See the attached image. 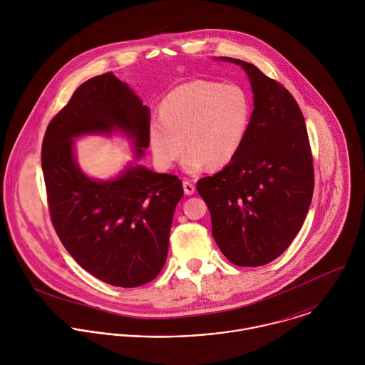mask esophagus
<instances>
[{"label": "esophagus", "mask_w": 365, "mask_h": 365, "mask_svg": "<svg viewBox=\"0 0 365 365\" xmlns=\"http://www.w3.org/2000/svg\"><path fill=\"white\" fill-rule=\"evenodd\" d=\"M182 187H184V192L187 194V195H192L194 192H195V185L191 182V181H184L182 182Z\"/></svg>", "instance_id": "1"}]
</instances>
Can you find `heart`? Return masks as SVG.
<instances>
[{"label":"heart","mask_w":365,"mask_h":365,"mask_svg":"<svg viewBox=\"0 0 365 365\" xmlns=\"http://www.w3.org/2000/svg\"><path fill=\"white\" fill-rule=\"evenodd\" d=\"M252 105L237 84L194 80L174 88L161 104V118L149 125L153 156L161 167L173 165L184 152L190 173L227 164L243 145Z\"/></svg>","instance_id":"obj_1"}]
</instances>
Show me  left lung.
I'll list each match as a JSON object with an SVG mask.
<instances>
[{"label":"left lung","mask_w":365,"mask_h":365,"mask_svg":"<svg viewBox=\"0 0 365 365\" xmlns=\"http://www.w3.org/2000/svg\"><path fill=\"white\" fill-rule=\"evenodd\" d=\"M220 58L246 70L255 109L236 156L198 180L197 190L225 257L239 267H260L281 256L302 227L314 185L312 150L292 94L252 63Z\"/></svg>","instance_id":"left-lung-1"}]
</instances>
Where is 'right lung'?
Here are the masks:
<instances>
[{"label":"right lung","mask_w":365,"mask_h":365,"mask_svg":"<svg viewBox=\"0 0 365 365\" xmlns=\"http://www.w3.org/2000/svg\"><path fill=\"white\" fill-rule=\"evenodd\" d=\"M149 125V108L109 71L74 91L53 116L42 143L53 227L74 260L113 287H140L161 271L182 182L143 165H129L112 181H94L76 164L73 139L120 129L140 157L150 142Z\"/></svg>","instance_id":"1"}]
</instances>
